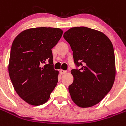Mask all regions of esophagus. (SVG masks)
I'll return each mask as SVG.
<instances>
[{"instance_id":"obj_1","label":"esophagus","mask_w":126,"mask_h":126,"mask_svg":"<svg viewBox=\"0 0 126 126\" xmlns=\"http://www.w3.org/2000/svg\"><path fill=\"white\" fill-rule=\"evenodd\" d=\"M66 71L65 70H60V74H61V75H63V74H66Z\"/></svg>"}]
</instances>
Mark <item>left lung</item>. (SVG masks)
<instances>
[{"mask_svg": "<svg viewBox=\"0 0 126 126\" xmlns=\"http://www.w3.org/2000/svg\"><path fill=\"white\" fill-rule=\"evenodd\" d=\"M63 37L70 46L76 66L71 70L74 76L68 87L71 98L79 107H93L103 99L114 83L113 45L102 32L84 27L70 28Z\"/></svg>", "mask_w": 126, "mask_h": 126, "instance_id": "left-lung-1", "label": "left lung"}]
</instances>
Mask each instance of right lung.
<instances>
[{"mask_svg":"<svg viewBox=\"0 0 126 126\" xmlns=\"http://www.w3.org/2000/svg\"><path fill=\"white\" fill-rule=\"evenodd\" d=\"M63 34L60 28H31L20 33L13 42L9 74L17 94L30 105L45 103L58 83L51 49Z\"/></svg>","mask_w":126,"mask_h":126,"instance_id":"add662e5","label":"right lung"}]
</instances>
